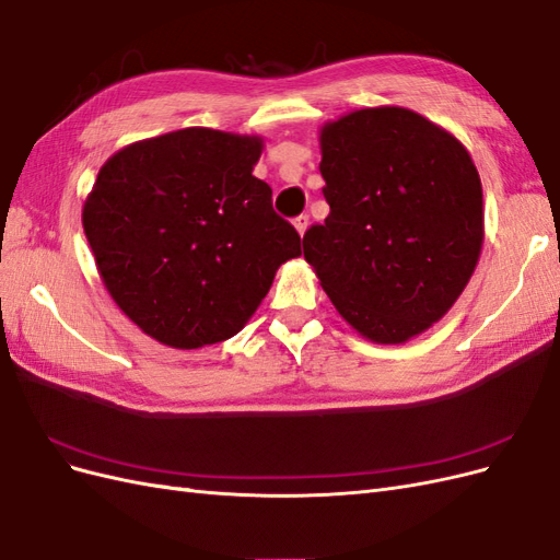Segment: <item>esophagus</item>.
<instances>
[{"label": "esophagus", "mask_w": 560, "mask_h": 560, "mask_svg": "<svg viewBox=\"0 0 560 560\" xmlns=\"http://www.w3.org/2000/svg\"><path fill=\"white\" fill-rule=\"evenodd\" d=\"M294 226H296L299 235L306 233V229H308V214H299V217L294 219Z\"/></svg>", "instance_id": "esophagus-1"}]
</instances>
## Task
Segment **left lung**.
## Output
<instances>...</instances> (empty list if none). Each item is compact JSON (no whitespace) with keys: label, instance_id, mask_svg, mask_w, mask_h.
Here are the masks:
<instances>
[{"label":"left lung","instance_id":"obj_1","mask_svg":"<svg viewBox=\"0 0 560 560\" xmlns=\"http://www.w3.org/2000/svg\"><path fill=\"white\" fill-rule=\"evenodd\" d=\"M329 217L303 235L336 311L374 343H404L463 294L483 245L469 151L404 107L350 112L319 132Z\"/></svg>","mask_w":560,"mask_h":560}]
</instances>
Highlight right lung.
<instances>
[{
  "instance_id": "1",
  "label": "right lung",
  "mask_w": 560,
  "mask_h": 560,
  "mask_svg": "<svg viewBox=\"0 0 560 560\" xmlns=\"http://www.w3.org/2000/svg\"><path fill=\"white\" fill-rule=\"evenodd\" d=\"M261 149L254 135L184 128L100 167L83 231L116 306L159 343L194 350L235 336L301 254L252 175Z\"/></svg>"
}]
</instances>
